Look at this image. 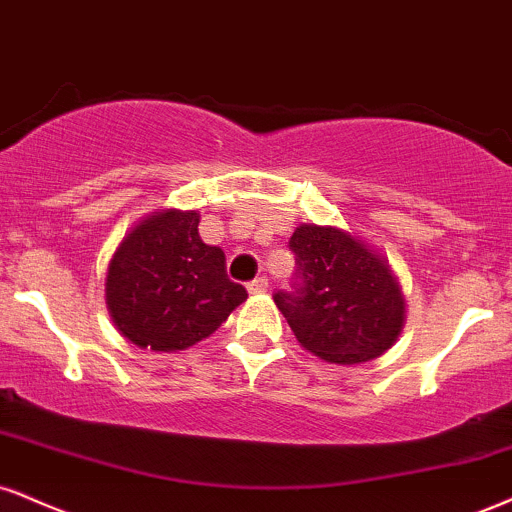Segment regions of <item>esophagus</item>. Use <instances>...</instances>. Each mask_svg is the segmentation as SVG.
Masks as SVG:
<instances>
[{
  "label": "esophagus",
  "mask_w": 512,
  "mask_h": 512,
  "mask_svg": "<svg viewBox=\"0 0 512 512\" xmlns=\"http://www.w3.org/2000/svg\"><path fill=\"white\" fill-rule=\"evenodd\" d=\"M248 291H250L252 295L267 293V291H269V279H267V276H257V279H252V281L248 283Z\"/></svg>",
  "instance_id": "1"
}]
</instances>
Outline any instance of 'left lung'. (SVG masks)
<instances>
[{"label":"left lung","mask_w":512,"mask_h":512,"mask_svg":"<svg viewBox=\"0 0 512 512\" xmlns=\"http://www.w3.org/2000/svg\"><path fill=\"white\" fill-rule=\"evenodd\" d=\"M288 248L291 291H276L274 303L300 346L336 365H360L393 346L405 300L389 264L331 226H298Z\"/></svg>","instance_id":"8db88e82"}]
</instances>
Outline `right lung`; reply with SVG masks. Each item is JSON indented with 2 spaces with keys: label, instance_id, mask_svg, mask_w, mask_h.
I'll list each match as a JSON object with an SVG mask.
<instances>
[{
  "label": "right lung",
  "instance_id": "obj_1",
  "mask_svg": "<svg viewBox=\"0 0 512 512\" xmlns=\"http://www.w3.org/2000/svg\"><path fill=\"white\" fill-rule=\"evenodd\" d=\"M197 212H157L123 238L107 276V305L128 341L183 350L219 329L248 298L224 252L202 243Z\"/></svg>",
  "mask_w": 512,
  "mask_h": 512
}]
</instances>
